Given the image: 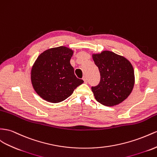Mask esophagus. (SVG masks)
<instances>
[{
    "label": "esophagus",
    "mask_w": 157,
    "mask_h": 157,
    "mask_svg": "<svg viewBox=\"0 0 157 157\" xmlns=\"http://www.w3.org/2000/svg\"><path fill=\"white\" fill-rule=\"evenodd\" d=\"M83 80L84 82H85V83H87V77H86V75H84V76H83Z\"/></svg>",
    "instance_id": "1"
}]
</instances>
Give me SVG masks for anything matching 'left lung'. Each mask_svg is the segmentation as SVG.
Returning a JSON list of instances; mask_svg holds the SVG:
<instances>
[{
    "instance_id": "8db88e82",
    "label": "left lung",
    "mask_w": 157,
    "mask_h": 157,
    "mask_svg": "<svg viewBox=\"0 0 157 157\" xmlns=\"http://www.w3.org/2000/svg\"><path fill=\"white\" fill-rule=\"evenodd\" d=\"M91 56L101 76L98 86L91 87L95 99L109 107L122 103L131 94L135 85L131 63L124 56L107 50Z\"/></svg>"
}]
</instances>
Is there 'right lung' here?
Listing matches in <instances>:
<instances>
[{"label": "right lung", "mask_w": 157, "mask_h": 157, "mask_svg": "<svg viewBox=\"0 0 157 157\" xmlns=\"http://www.w3.org/2000/svg\"><path fill=\"white\" fill-rule=\"evenodd\" d=\"M74 50L66 46L44 51L36 59L30 72L31 83L40 98L50 103H59L83 83L76 78L70 59Z\"/></svg>", "instance_id": "obj_1"}]
</instances>
